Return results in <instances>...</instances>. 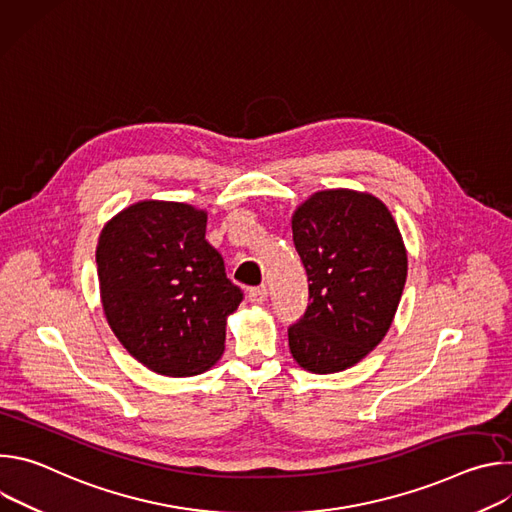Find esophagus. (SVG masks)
<instances>
[{
    "instance_id": "esophagus-1",
    "label": "esophagus",
    "mask_w": 512,
    "mask_h": 512,
    "mask_svg": "<svg viewBox=\"0 0 512 512\" xmlns=\"http://www.w3.org/2000/svg\"><path fill=\"white\" fill-rule=\"evenodd\" d=\"M249 300L253 302V304H263L265 300H267V287H251L249 289Z\"/></svg>"
}]
</instances>
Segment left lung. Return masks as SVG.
<instances>
[{"label":"left lung","mask_w":512,"mask_h":512,"mask_svg":"<svg viewBox=\"0 0 512 512\" xmlns=\"http://www.w3.org/2000/svg\"><path fill=\"white\" fill-rule=\"evenodd\" d=\"M308 275V308L287 328L289 350L310 373L344 371L367 356L395 318L407 253L395 218L375 196L324 190L291 216Z\"/></svg>","instance_id":"8db88e82"}]
</instances>
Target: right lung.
I'll list each match as a JSON object with an SVG mask.
<instances>
[{"label":"right lung","mask_w":512,"mask_h":512,"mask_svg":"<svg viewBox=\"0 0 512 512\" xmlns=\"http://www.w3.org/2000/svg\"><path fill=\"white\" fill-rule=\"evenodd\" d=\"M206 212L143 200L103 227L97 275L107 322L150 371L192 377L225 350L227 316L243 291L206 241Z\"/></svg>","instance_id":"obj_1"}]
</instances>
